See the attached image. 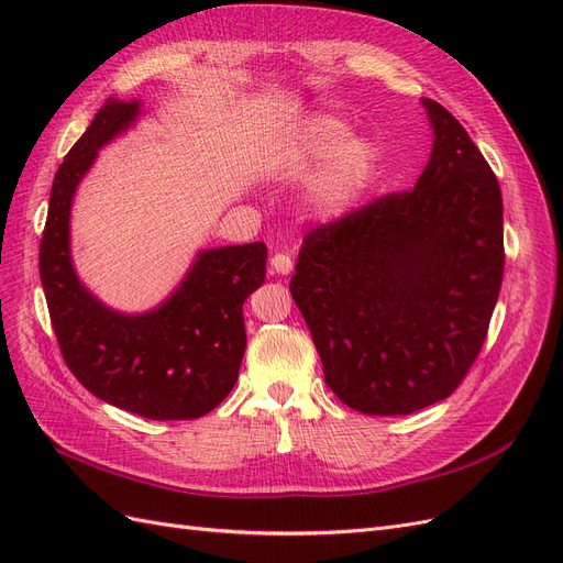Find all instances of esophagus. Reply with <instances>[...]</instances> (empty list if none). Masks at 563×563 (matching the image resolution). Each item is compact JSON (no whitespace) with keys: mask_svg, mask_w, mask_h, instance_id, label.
Here are the masks:
<instances>
[{"mask_svg":"<svg viewBox=\"0 0 563 563\" xmlns=\"http://www.w3.org/2000/svg\"><path fill=\"white\" fill-rule=\"evenodd\" d=\"M272 275H288L294 269V258L288 253H275L272 255Z\"/></svg>","mask_w":563,"mask_h":563,"instance_id":"esophagus-1","label":"esophagus"}]
</instances>
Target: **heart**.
<instances>
[{"mask_svg": "<svg viewBox=\"0 0 563 563\" xmlns=\"http://www.w3.org/2000/svg\"><path fill=\"white\" fill-rule=\"evenodd\" d=\"M350 126L335 117H314L305 124L288 150V164L305 168L327 157L329 166L312 185L314 207L327 213H345L360 199L376 164V150L368 141H347Z\"/></svg>", "mask_w": 563, "mask_h": 563, "instance_id": "heart-1", "label": "heart"}]
</instances>
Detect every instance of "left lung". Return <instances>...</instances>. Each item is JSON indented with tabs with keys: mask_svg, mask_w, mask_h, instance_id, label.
Masks as SVG:
<instances>
[{
	"mask_svg": "<svg viewBox=\"0 0 563 563\" xmlns=\"http://www.w3.org/2000/svg\"><path fill=\"white\" fill-rule=\"evenodd\" d=\"M434 147L416 187L312 228L291 296L333 395L364 416L451 397L479 356L505 269L503 195L463 124L424 98Z\"/></svg>",
	"mask_w": 563,
	"mask_h": 563,
	"instance_id": "1",
	"label": "left lung"
}]
</instances>
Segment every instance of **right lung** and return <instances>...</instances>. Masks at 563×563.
<instances>
[{
    "mask_svg": "<svg viewBox=\"0 0 563 563\" xmlns=\"http://www.w3.org/2000/svg\"><path fill=\"white\" fill-rule=\"evenodd\" d=\"M135 114V100L108 98L58 166L40 277L63 360L91 395L150 420H195L213 411L240 376L244 300L265 282L267 246L253 242L199 253L178 291L147 314L126 317L100 305L73 269V195L98 150Z\"/></svg>",
    "mask_w": 563,
    "mask_h": 563,
    "instance_id": "obj_1",
    "label": "right lung"
}]
</instances>
